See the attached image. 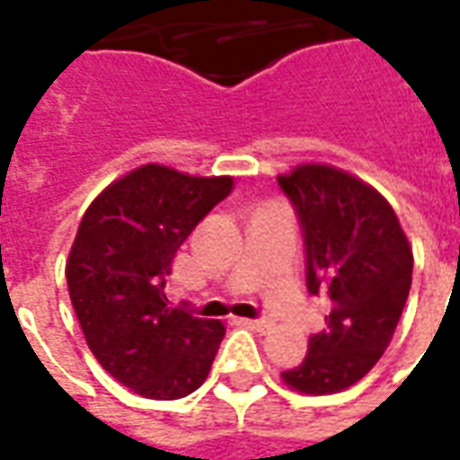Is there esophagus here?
Returning a JSON list of instances; mask_svg holds the SVG:
<instances>
[{
	"label": "esophagus",
	"mask_w": 460,
	"mask_h": 460,
	"mask_svg": "<svg viewBox=\"0 0 460 460\" xmlns=\"http://www.w3.org/2000/svg\"><path fill=\"white\" fill-rule=\"evenodd\" d=\"M241 325H246V328L259 330V332H270V330H273V320H269V318H261V320H241Z\"/></svg>",
	"instance_id": "esophagus-1"
}]
</instances>
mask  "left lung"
Wrapping results in <instances>:
<instances>
[{
	"label": "left lung",
	"instance_id": "8db88e82",
	"mask_svg": "<svg viewBox=\"0 0 460 460\" xmlns=\"http://www.w3.org/2000/svg\"><path fill=\"white\" fill-rule=\"evenodd\" d=\"M296 204L308 259V290L328 300V328L280 379L300 394H338L379 362L411 288L414 253L392 204L355 174L303 162L279 174Z\"/></svg>",
	"mask_w": 460,
	"mask_h": 460
}]
</instances>
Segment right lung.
<instances>
[{
    "instance_id": "obj_1",
    "label": "right lung",
    "mask_w": 460,
    "mask_h": 460,
    "mask_svg": "<svg viewBox=\"0 0 460 460\" xmlns=\"http://www.w3.org/2000/svg\"><path fill=\"white\" fill-rule=\"evenodd\" d=\"M234 190V177H197L142 164L85 209L66 261L68 296L105 372L145 399H180L209 376L224 323L167 305L164 279L191 229Z\"/></svg>"
}]
</instances>
